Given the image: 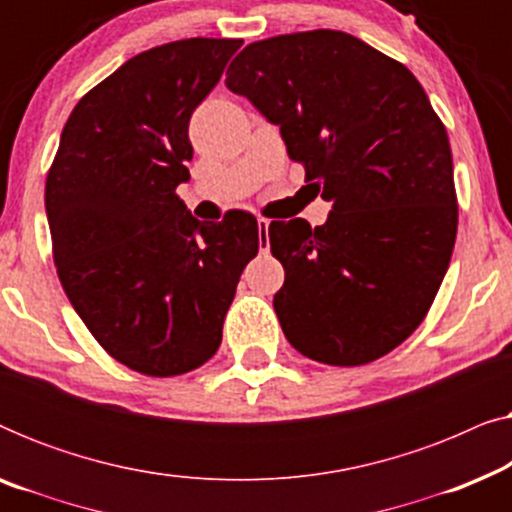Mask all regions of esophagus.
I'll list each match as a JSON object with an SVG mask.
<instances>
[{"mask_svg":"<svg viewBox=\"0 0 512 512\" xmlns=\"http://www.w3.org/2000/svg\"><path fill=\"white\" fill-rule=\"evenodd\" d=\"M268 228H270V219H263V216H258V247H261L263 254L270 249Z\"/></svg>","mask_w":512,"mask_h":512,"instance_id":"1","label":"esophagus"}]
</instances>
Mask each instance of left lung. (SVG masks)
<instances>
[{
  "label": "left lung",
  "mask_w": 512,
  "mask_h": 512,
  "mask_svg": "<svg viewBox=\"0 0 512 512\" xmlns=\"http://www.w3.org/2000/svg\"><path fill=\"white\" fill-rule=\"evenodd\" d=\"M226 86L279 125L289 158L331 202L324 226L268 228L286 340L328 366L389 354L424 321L457 237L450 139L424 88L338 30L254 41Z\"/></svg>",
  "instance_id": "1"
}]
</instances>
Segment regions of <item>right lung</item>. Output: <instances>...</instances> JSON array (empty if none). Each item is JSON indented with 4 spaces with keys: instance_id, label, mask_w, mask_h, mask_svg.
<instances>
[{
    "instance_id": "right-lung-1",
    "label": "right lung",
    "mask_w": 512,
    "mask_h": 512,
    "mask_svg": "<svg viewBox=\"0 0 512 512\" xmlns=\"http://www.w3.org/2000/svg\"><path fill=\"white\" fill-rule=\"evenodd\" d=\"M240 39H181L130 58L67 118L46 177L62 289L93 338L142 375L200 368L221 345L237 282L258 254V221L233 209L198 221L188 121Z\"/></svg>"
}]
</instances>
